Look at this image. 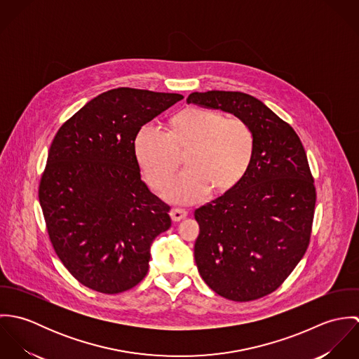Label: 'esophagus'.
<instances>
[{"mask_svg": "<svg viewBox=\"0 0 359 359\" xmlns=\"http://www.w3.org/2000/svg\"><path fill=\"white\" fill-rule=\"evenodd\" d=\"M172 221H181L182 218H185L188 215V211L184 208H172L170 212Z\"/></svg>", "mask_w": 359, "mask_h": 359, "instance_id": "34e87169", "label": "esophagus"}]
</instances>
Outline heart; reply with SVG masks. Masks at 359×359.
<instances>
[{"instance_id": "1", "label": "heart", "mask_w": 359, "mask_h": 359, "mask_svg": "<svg viewBox=\"0 0 359 359\" xmlns=\"http://www.w3.org/2000/svg\"><path fill=\"white\" fill-rule=\"evenodd\" d=\"M189 167L177 174L164 191L174 203H194L210 191H226L248 174L256 151L252 127L241 117H224L215 110L189 107L174 117L171 131L144 126L135 140L137 158L151 187L160 191L181 161Z\"/></svg>"}]
</instances>
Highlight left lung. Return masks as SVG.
<instances>
[{
    "label": "left lung",
    "instance_id": "left-lung-1",
    "mask_svg": "<svg viewBox=\"0 0 359 359\" xmlns=\"http://www.w3.org/2000/svg\"><path fill=\"white\" fill-rule=\"evenodd\" d=\"M187 102L232 113L255 133L248 174L195 210V261L221 297L261 299L285 282L309 245L316 191L304 147L290 124L252 95L192 93Z\"/></svg>",
    "mask_w": 359,
    "mask_h": 359
}]
</instances>
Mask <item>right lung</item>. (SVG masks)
I'll use <instances>...</instances> for the list:
<instances>
[{
  "instance_id": "1",
  "label": "right lung",
  "mask_w": 359,
  "mask_h": 359,
  "mask_svg": "<svg viewBox=\"0 0 359 359\" xmlns=\"http://www.w3.org/2000/svg\"><path fill=\"white\" fill-rule=\"evenodd\" d=\"M180 94L114 88L57 130L39 187L53 250L84 286L116 294L148 273L151 245L171 226L170 205L141 180V127Z\"/></svg>"
}]
</instances>
